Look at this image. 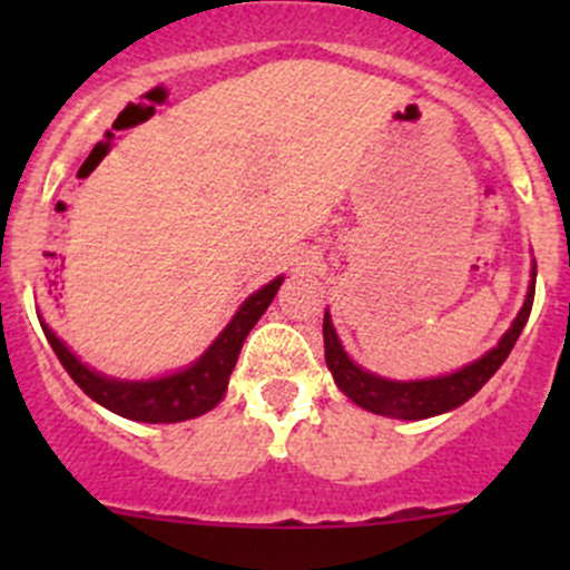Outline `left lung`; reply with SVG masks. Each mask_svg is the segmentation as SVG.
Instances as JSON below:
<instances>
[{
    "label": "left lung",
    "instance_id": "1",
    "mask_svg": "<svg viewBox=\"0 0 570 570\" xmlns=\"http://www.w3.org/2000/svg\"><path fill=\"white\" fill-rule=\"evenodd\" d=\"M534 275V273H532ZM534 301V281L527 292L524 308L515 317L513 327L502 336V342L491 350L488 355H482L474 364L463 366L455 375L433 377V381H411V383H396V381H383V377L370 375L361 366H355L347 358V353L338 344L336 331H333L331 317L325 314L322 320V338H325V364L333 372V381L342 389L355 405L366 407L372 413H381V416H394V419H428L439 416V413L452 411V407L463 405L465 400H471L488 381L493 377V372L504 364V358L510 355L513 344L519 342L521 331H524L527 320H530Z\"/></svg>",
    "mask_w": 570,
    "mask_h": 570
}]
</instances>
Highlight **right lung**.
<instances>
[{"instance_id": "obj_1", "label": "right lung", "mask_w": 570, "mask_h": 570, "mask_svg": "<svg viewBox=\"0 0 570 570\" xmlns=\"http://www.w3.org/2000/svg\"><path fill=\"white\" fill-rule=\"evenodd\" d=\"M281 284H284V278H275L269 281L267 286H262L256 295H250L248 301L243 303V308L234 314V320L228 322L226 331L215 338V344H212L189 370L176 372V375L168 377H159V381H109V377L99 375V372L88 370V366H85L46 325L43 333L46 338H49L55 355L60 358V364L66 366L68 375L73 377V383H77L90 400L105 405L107 411L118 413V416L124 419H135V422H184V419H195L200 416V413L212 411V407L223 400V394H226L228 389V377H232L234 364H237L239 358V350H243L245 336H248L258 317L267 312V306L273 303Z\"/></svg>"}]
</instances>
